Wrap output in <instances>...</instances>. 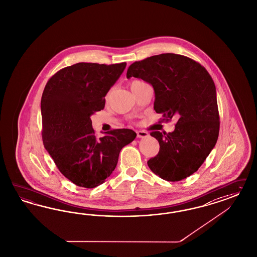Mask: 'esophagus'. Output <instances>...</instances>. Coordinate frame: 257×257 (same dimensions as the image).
Returning a JSON list of instances; mask_svg holds the SVG:
<instances>
[{"label": "esophagus", "mask_w": 257, "mask_h": 257, "mask_svg": "<svg viewBox=\"0 0 257 257\" xmlns=\"http://www.w3.org/2000/svg\"><path fill=\"white\" fill-rule=\"evenodd\" d=\"M137 136L140 139H144V138H148L149 134L147 132H145V131H138L137 132Z\"/></svg>", "instance_id": "obj_1"}]
</instances>
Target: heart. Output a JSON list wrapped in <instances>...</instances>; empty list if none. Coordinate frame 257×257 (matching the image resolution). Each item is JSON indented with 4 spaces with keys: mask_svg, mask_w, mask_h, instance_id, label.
I'll list each match as a JSON object with an SVG mask.
<instances>
[{
    "mask_svg": "<svg viewBox=\"0 0 257 257\" xmlns=\"http://www.w3.org/2000/svg\"><path fill=\"white\" fill-rule=\"evenodd\" d=\"M140 83H143V82H142V81H140V80H134V81L131 82V85H130V86H131V87H133V86L139 85Z\"/></svg>",
    "mask_w": 257,
    "mask_h": 257,
    "instance_id": "1",
    "label": "heart"
}]
</instances>
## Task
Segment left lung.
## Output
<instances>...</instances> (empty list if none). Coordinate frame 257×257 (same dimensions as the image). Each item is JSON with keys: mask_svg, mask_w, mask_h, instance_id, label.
<instances>
[{"mask_svg": "<svg viewBox=\"0 0 257 257\" xmlns=\"http://www.w3.org/2000/svg\"><path fill=\"white\" fill-rule=\"evenodd\" d=\"M127 78H140L156 93L154 108L163 120L178 117L173 132L155 131L159 152L149 160L151 171L160 178L178 182L199 170L215 147L219 115L214 81L200 63L175 54H161L136 61Z\"/></svg>", "mask_w": 257, "mask_h": 257, "instance_id": "1", "label": "left lung"}]
</instances>
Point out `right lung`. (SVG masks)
Returning <instances> with one entry per match:
<instances>
[{"label":"right lung","mask_w":257,"mask_h":257,"mask_svg":"<svg viewBox=\"0 0 257 257\" xmlns=\"http://www.w3.org/2000/svg\"><path fill=\"white\" fill-rule=\"evenodd\" d=\"M126 63L81 62L58 70L41 97L43 145L63 175L78 187L93 188L111 175L120 150L136 139L130 129L95 136L90 116L101 111L105 95Z\"/></svg>","instance_id":"add662e5"}]
</instances>
